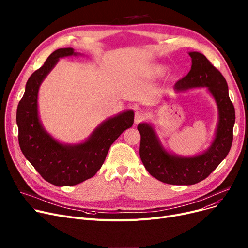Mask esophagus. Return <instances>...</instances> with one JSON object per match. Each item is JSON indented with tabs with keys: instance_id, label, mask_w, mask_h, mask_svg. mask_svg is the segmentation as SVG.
<instances>
[{
	"instance_id": "esophagus-1",
	"label": "esophagus",
	"mask_w": 248,
	"mask_h": 248,
	"mask_svg": "<svg viewBox=\"0 0 248 248\" xmlns=\"http://www.w3.org/2000/svg\"><path fill=\"white\" fill-rule=\"evenodd\" d=\"M146 119V113L144 111L141 110H138L136 111V114H135V122L138 124V123H140Z\"/></svg>"
}]
</instances>
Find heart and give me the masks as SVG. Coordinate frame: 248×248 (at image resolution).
I'll list each match as a JSON object with an SVG mask.
<instances>
[{
  "label": "heart",
  "mask_w": 248,
  "mask_h": 248,
  "mask_svg": "<svg viewBox=\"0 0 248 248\" xmlns=\"http://www.w3.org/2000/svg\"><path fill=\"white\" fill-rule=\"evenodd\" d=\"M167 71V67L164 66V65H154L152 67V73L154 75H157V76H162L166 73Z\"/></svg>",
  "instance_id": "heart-1"
}]
</instances>
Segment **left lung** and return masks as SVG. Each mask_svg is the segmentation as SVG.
Segmentation results:
<instances>
[{"label":"left lung","mask_w":248,"mask_h":248,"mask_svg":"<svg viewBox=\"0 0 248 248\" xmlns=\"http://www.w3.org/2000/svg\"><path fill=\"white\" fill-rule=\"evenodd\" d=\"M192 66L189 73L176 82L174 90L182 93L195 87H207L218 107L215 139L204 153L193 157H179L162 146L154 127L147 123L138 125L140 134V155L148 172L163 183L193 185L209 176L228 155L233 140L235 110L228 94L224 76L199 52H189Z\"/></svg>","instance_id":"left-lung-1"}]
</instances>
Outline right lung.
<instances>
[{
    "instance_id": "1",
    "label": "right lung",
    "mask_w": 248,
    "mask_h": 248,
    "mask_svg": "<svg viewBox=\"0 0 248 248\" xmlns=\"http://www.w3.org/2000/svg\"><path fill=\"white\" fill-rule=\"evenodd\" d=\"M77 56L73 48H60L51 53L43 66L26 83L17 108L19 145L25 158L44 180L55 186H74L93 177L101 168L110 146L134 124V111L126 110L109 117L81 144L63 145L52 138L38 115V91L59 58Z\"/></svg>"
}]
</instances>
